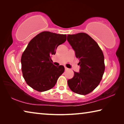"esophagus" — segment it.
I'll return each instance as SVG.
<instances>
[{
    "instance_id": "34e87169",
    "label": "esophagus",
    "mask_w": 124,
    "mask_h": 124,
    "mask_svg": "<svg viewBox=\"0 0 124 124\" xmlns=\"http://www.w3.org/2000/svg\"><path fill=\"white\" fill-rule=\"evenodd\" d=\"M64 69H65V70H68V68H67V67H65Z\"/></svg>"
}]
</instances>
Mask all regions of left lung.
<instances>
[{"instance_id": "8db88e82", "label": "left lung", "mask_w": 124, "mask_h": 124, "mask_svg": "<svg viewBox=\"0 0 124 124\" xmlns=\"http://www.w3.org/2000/svg\"><path fill=\"white\" fill-rule=\"evenodd\" d=\"M67 40L79 60V72H74L68 80L70 89L75 93L85 95L97 87L104 74L105 66L103 52L98 44L86 33L68 34Z\"/></svg>"}]
</instances>
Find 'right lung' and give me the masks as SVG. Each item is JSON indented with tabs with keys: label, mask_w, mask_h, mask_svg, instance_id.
Wrapping results in <instances>:
<instances>
[{
	"label": "right lung",
	"mask_w": 124,
	"mask_h": 124,
	"mask_svg": "<svg viewBox=\"0 0 124 124\" xmlns=\"http://www.w3.org/2000/svg\"><path fill=\"white\" fill-rule=\"evenodd\" d=\"M66 34L48 31L40 33L31 40L21 57L22 72L29 86L39 92L52 89L64 71L63 66L52 63V54L66 40Z\"/></svg>",
	"instance_id": "obj_1"
}]
</instances>
